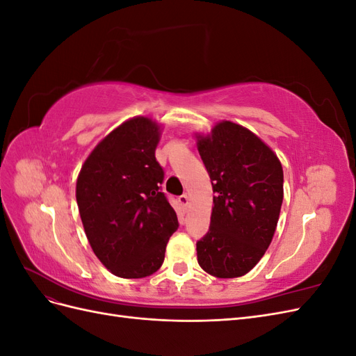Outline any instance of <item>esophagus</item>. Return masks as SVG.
<instances>
[{
  "label": "esophagus",
  "instance_id": "obj_1",
  "mask_svg": "<svg viewBox=\"0 0 356 356\" xmlns=\"http://www.w3.org/2000/svg\"><path fill=\"white\" fill-rule=\"evenodd\" d=\"M178 202L181 204V208L184 212H187V208H188V196L187 195H182L178 197Z\"/></svg>",
  "mask_w": 356,
  "mask_h": 356
}]
</instances>
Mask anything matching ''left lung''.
<instances>
[{
    "mask_svg": "<svg viewBox=\"0 0 356 356\" xmlns=\"http://www.w3.org/2000/svg\"><path fill=\"white\" fill-rule=\"evenodd\" d=\"M213 196L208 233L196 243L197 261L215 277H239L270 245L284 199L277 156L250 129L220 122L197 136Z\"/></svg>",
    "mask_w": 356,
    "mask_h": 356,
    "instance_id": "1",
    "label": "left lung"
}]
</instances>
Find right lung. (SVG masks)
Instances as JSON below:
<instances>
[{"instance_id":"1","label":"right lung","mask_w":356,"mask_h":356,"mask_svg":"<svg viewBox=\"0 0 356 356\" xmlns=\"http://www.w3.org/2000/svg\"><path fill=\"white\" fill-rule=\"evenodd\" d=\"M160 126L134 117L106 135L86 159L75 197L95 255L126 279L157 272L178 218L165 193L156 160Z\"/></svg>"}]
</instances>
